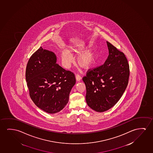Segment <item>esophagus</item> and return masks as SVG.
<instances>
[{
  "instance_id": "1",
  "label": "esophagus",
  "mask_w": 153,
  "mask_h": 153,
  "mask_svg": "<svg viewBox=\"0 0 153 153\" xmlns=\"http://www.w3.org/2000/svg\"><path fill=\"white\" fill-rule=\"evenodd\" d=\"M76 80H77V82H80V81L81 80V79H82V77H81V76L79 75H76Z\"/></svg>"
}]
</instances>
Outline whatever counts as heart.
<instances>
[{"label": "heart", "mask_w": 153, "mask_h": 153, "mask_svg": "<svg viewBox=\"0 0 153 153\" xmlns=\"http://www.w3.org/2000/svg\"><path fill=\"white\" fill-rule=\"evenodd\" d=\"M86 47L83 45L71 47V51L76 53H79L76 57V62L80 66L83 68L88 69L93 65L95 62L96 53L93 49L84 50ZM62 59L63 66L69 68L73 61V56L67 49H62Z\"/></svg>", "instance_id": "obj_1"}]
</instances>
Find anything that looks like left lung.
Masks as SVG:
<instances>
[{
    "label": "left lung",
    "mask_w": 153,
    "mask_h": 153,
    "mask_svg": "<svg viewBox=\"0 0 153 153\" xmlns=\"http://www.w3.org/2000/svg\"><path fill=\"white\" fill-rule=\"evenodd\" d=\"M106 42L109 55L106 62L89 71L82 78L86 87L87 104L97 112L107 111L117 102L126 89L129 76L124 53Z\"/></svg>",
    "instance_id": "obj_1"
}]
</instances>
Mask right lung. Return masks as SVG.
Wrapping results in <instances>:
<instances>
[{
  "label": "right lung",
  "instance_id": "add662e5",
  "mask_svg": "<svg viewBox=\"0 0 153 153\" xmlns=\"http://www.w3.org/2000/svg\"><path fill=\"white\" fill-rule=\"evenodd\" d=\"M53 52L40 47L29 58L26 70L30 97L48 114L59 112L66 106L76 84L75 75L60 66Z\"/></svg>",
  "mask_w": 153,
  "mask_h": 153
}]
</instances>
